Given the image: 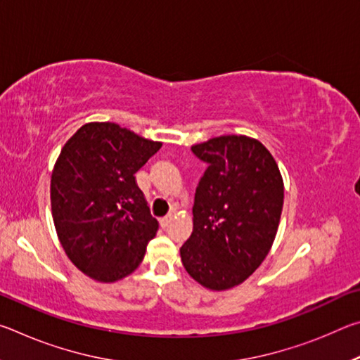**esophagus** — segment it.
<instances>
[{"instance_id": "34e87169", "label": "esophagus", "mask_w": 360, "mask_h": 360, "mask_svg": "<svg viewBox=\"0 0 360 360\" xmlns=\"http://www.w3.org/2000/svg\"><path fill=\"white\" fill-rule=\"evenodd\" d=\"M172 221H173V216H172V214H168V216H165V217H162V221H160L162 227H163V229L168 227V225L172 224Z\"/></svg>"}]
</instances>
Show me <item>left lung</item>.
Returning <instances> with one entry per match:
<instances>
[{
  "mask_svg": "<svg viewBox=\"0 0 360 360\" xmlns=\"http://www.w3.org/2000/svg\"><path fill=\"white\" fill-rule=\"evenodd\" d=\"M192 150L208 168L195 192L193 229L181 260L203 288L227 290L270 252L283 212V176L270 150L246 135L210 138Z\"/></svg>",
  "mask_w": 360,
  "mask_h": 360,
  "instance_id": "obj_1",
  "label": "left lung"
}]
</instances>
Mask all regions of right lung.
Masks as SVG:
<instances>
[{"mask_svg": "<svg viewBox=\"0 0 360 360\" xmlns=\"http://www.w3.org/2000/svg\"><path fill=\"white\" fill-rule=\"evenodd\" d=\"M162 141L114 122L84 124L52 169L51 206L60 245L85 276L115 283L141 264L158 222L135 173Z\"/></svg>", "mask_w": 360, "mask_h": 360, "instance_id": "add662e5", "label": "right lung"}]
</instances>
